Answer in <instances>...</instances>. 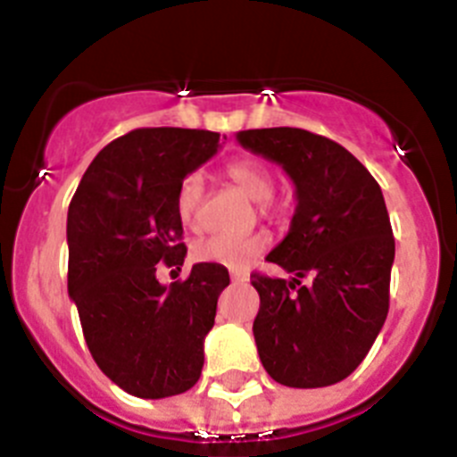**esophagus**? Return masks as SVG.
Here are the masks:
<instances>
[{
  "instance_id": "esophagus-1",
  "label": "esophagus",
  "mask_w": 457,
  "mask_h": 457,
  "mask_svg": "<svg viewBox=\"0 0 457 457\" xmlns=\"http://www.w3.org/2000/svg\"><path fill=\"white\" fill-rule=\"evenodd\" d=\"M229 278H232V283H248V273L245 271H232Z\"/></svg>"
}]
</instances>
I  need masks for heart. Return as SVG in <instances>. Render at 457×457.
Segmentation results:
<instances>
[{
	"label": "heart",
	"instance_id": "b5f03b06",
	"mask_svg": "<svg viewBox=\"0 0 457 457\" xmlns=\"http://www.w3.org/2000/svg\"><path fill=\"white\" fill-rule=\"evenodd\" d=\"M225 174L251 200L262 202L267 212H273V204L269 200L273 193V174L264 162L248 156L234 158L225 168ZM202 195H204V177L200 172L186 174L184 181L179 184V190H177V213H179L181 223H197ZM267 234H245V237L212 234V237H204L193 245V255L200 262H213V264H223L228 269H245L260 253L267 251Z\"/></svg>",
	"mask_w": 457,
	"mask_h": 457
}]
</instances>
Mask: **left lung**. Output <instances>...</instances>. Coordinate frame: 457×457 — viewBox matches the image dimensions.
I'll return each instance as SVG.
<instances>
[{
    "mask_svg": "<svg viewBox=\"0 0 457 457\" xmlns=\"http://www.w3.org/2000/svg\"><path fill=\"white\" fill-rule=\"evenodd\" d=\"M237 140L283 165L299 202L267 255L295 278L251 273L257 354L278 384L331 386L366 359L386 320L395 241L382 188L345 146L311 130H239ZM305 275L311 286L300 285Z\"/></svg>",
    "mask_w": 457,
    "mask_h": 457,
    "instance_id": "8db88e82",
    "label": "left lung"
}]
</instances>
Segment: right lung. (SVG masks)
<instances>
[{
  "label": "right lung",
  "mask_w": 457,
  "mask_h": 457,
  "mask_svg": "<svg viewBox=\"0 0 457 457\" xmlns=\"http://www.w3.org/2000/svg\"><path fill=\"white\" fill-rule=\"evenodd\" d=\"M218 146L212 130L135 129L103 146L71 200L69 295L96 366L135 398L179 395L202 375L228 269L200 262L172 285L156 269L184 264L177 190Z\"/></svg>",
  "instance_id": "add662e5"
}]
</instances>
